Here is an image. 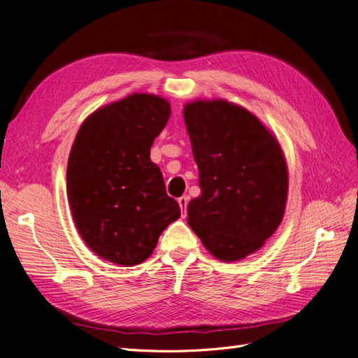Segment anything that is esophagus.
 Wrapping results in <instances>:
<instances>
[{"mask_svg": "<svg viewBox=\"0 0 358 358\" xmlns=\"http://www.w3.org/2000/svg\"><path fill=\"white\" fill-rule=\"evenodd\" d=\"M188 201H189V199H188V197H180V199L178 200L179 206H180V210H182V216H185V215H187V208H188Z\"/></svg>", "mask_w": 358, "mask_h": 358, "instance_id": "obj_1", "label": "esophagus"}]
</instances>
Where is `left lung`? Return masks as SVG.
I'll list each match as a JSON object with an SVG mask.
<instances>
[{"instance_id": "8db88e82", "label": "left lung", "mask_w": 358, "mask_h": 358, "mask_svg": "<svg viewBox=\"0 0 358 358\" xmlns=\"http://www.w3.org/2000/svg\"><path fill=\"white\" fill-rule=\"evenodd\" d=\"M183 119L201 189L188 203V225L215 258L239 262L262 249L282 222L284 150L254 113L224 99L189 101Z\"/></svg>"}]
</instances>
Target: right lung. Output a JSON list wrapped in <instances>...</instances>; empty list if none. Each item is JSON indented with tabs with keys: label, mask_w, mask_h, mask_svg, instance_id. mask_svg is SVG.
Wrapping results in <instances>:
<instances>
[{
	"label": "right lung",
	"mask_w": 358,
	"mask_h": 358,
	"mask_svg": "<svg viewBox=\"0 0 358 358\" xmlns=\"http://www.w3.org/2000/svg\"><path fill=\"white\" fill-rule=\"evenodd\" d=\"M170 113L162 96L134 92L92 112L76 134L67 164L73 220L91 251L113 264L143 263L180 216L150 161Z\"/></svg>",
	"instance_id": "right-lung-1"
}]
</instances>
